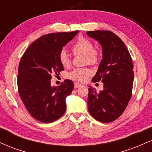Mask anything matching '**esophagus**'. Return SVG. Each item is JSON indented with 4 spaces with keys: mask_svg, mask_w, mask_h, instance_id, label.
<instances>
[{
    "mask_svg": "<svg viewBox=\"0 0 152 152\" xmlns=\"http://www.w3.org/2000/svg\"><path fill=\"white\" fill-rule=\"evenodd\" d=\"M81 86V83H78L77 82H75L74 83V87L75 88H78V87H80Z\"/></svg>",
    "mask_w": 152,
    "mask_h": 152,
    "instance_id": "esophagus-1",
    "label": "esophagus"
}]
</instances>
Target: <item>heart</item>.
Returning <instances> with one entry per match:
<instances>
[{
	"label": "heart",
	"mask_w": 152,
	"mask_h": 152,
	"mask_svg": "<svg viewBox=\"0 0 152 152\" xmlns=\"http://www.w3.org/2000/svg\"><path fill=\"white\" fill-rule=\"evenodd\" d=\"M72 50L76 54H83L86 56V62L90 64H96L99 60L98 52L94 49V43L86 38H79L72 46ZM61 64L64 68L69 67L71 60L69 55L64 50H61L58 55ZM92 74V71L88 68H77L67 75L70 79L79 82H84L88 76Z\"/></svg>",
	"instance_id": "heart-1"
}]
</instances>
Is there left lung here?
<instances>
[{
	"mask_svg": "<svg viewBox=\"0 0 152 152\" xmlns=\"http://www.w3.org/2000/svg\"><path fill=\"white\" fill-rule=\"evenodd\" d=\"M102 47V60L92 81H102L104 89L97 93L89 86L88 110L97 121H114L126 109L132 97L133 64L129 52L118 36L109 31H87Z\"/></svg>",
	"mask_w": 152,
	"mask_h": 152,
	"instance_id": "8db88e82",
	"label": "left lung"
}]
</instances>
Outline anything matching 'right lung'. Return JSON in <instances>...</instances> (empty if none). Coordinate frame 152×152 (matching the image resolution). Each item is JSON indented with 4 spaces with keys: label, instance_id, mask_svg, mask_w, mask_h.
Here are the masks:
<instances>
[{
    "label": "right lung",
    "instance_id": "right-lung-1",
    "mask_svg": "<svg viewBox=\"0 0 152 152\" xmlns=\"http://www.w3.org/2000/svg\"><path fill=\"white\" fill-rule=\"evenodd\" d=\"M78 31L52 33L38 38L20 59L17 78L18 93L31 116L43 123H50L66 111V98L74 88L72 81L66 79L58 86H50L52 74L64 71L58 55Z\"/></svg>",
    "mask_w": 152,
    "mask_h": 152
}]
</instances>
